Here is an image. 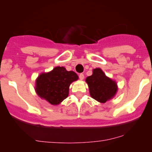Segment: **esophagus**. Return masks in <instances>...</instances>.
I'll return each mask as SVG.
<instances>
[{
  "instance_id": "esophagus-1",
  "label": "esophagus",
  "mask_w": 152,
  "mask_h": 152,
  "mask_svg": "<svg viewBox=\"0 0 152 152\" xmlns=\"http://www.w3.org/2000/svg\"><path fill=\"white\" fill-rule=\"evenodd\" d=\"M79 78H80L81 80H84V74H83V73H81V74H80V75H79Z\"/></svg>"
}]
</instances>
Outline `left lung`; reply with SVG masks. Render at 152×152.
I'll list each match as a JSON object with an SVG mask.
<instances>
[{"label":"left lung","instance_id":"obj_1","mask_svg":"<svg viewBox=\"0 0 152 152\" xmlns=\"http://www.w3.org/2000/svg\"><path fill=\"white\" fill-rule=\"evenodd\" d=\"M91 96L99 102L104 103L111 99L118 88L116 83L107 77L100 68L93 70V75L86 79Z\"/></svg>","mask_w":152,"mask_h":152}]
</instances>
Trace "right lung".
Returning <instances> with one entry per match:
<instances>
[{
  "mask_svg": "<svg viewBox=\"0 0 152 152\" xmlns=\"http://www.w3.org/2000/svg\"><path fill=\"white\" fill-rule=\"evenodd\" d=\"M77 79L75 72L67 71L64 67L57 66L51 72L39 76L35 89L39 97L51 104L57 105L68 97L70 84Z\"/></svg>",
  "mask_w": 152,
  "mask_h": 152,
  "instance_id": "right-lung-1",
  "label": "right lung"
}]
</instances>
